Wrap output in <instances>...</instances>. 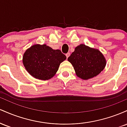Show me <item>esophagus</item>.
Returning <instances> with one entry per match:
<instances>
[{"label": "esophagus", "instance_id": "1", "mask_svg": "<svg viewBox=\"0 0 127 127\" xmlns=\"http://www.w3.org/2000/svg\"><path fill=\"white\" fill-rule=\"evenodd\" d=\"M65 56H66V57H67V59H68V57L70 56V53H67V54H65Z\"/></svg>", "mask_w": 127, "mask_h": 127}]
</instances>
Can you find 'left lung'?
<instances>
[{
	"label": "left lung",
	"instance_id": "left-lung-1",
	"mask_svg": "<svg viewBox=\"0 0 127 127\" xmlns=\"http://www.w3.org/2000/svg\"><path fill=\"white\" fill-rule=\"evenodd\" d=\"M67 60L73 66L76 75L85 80L98 75L106 65V60L98 49L84 44L76 47Z\"/></svg>",
	"mask_w": 127,
	"mask_h": 127
}]
</instances>
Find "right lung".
<instances>
[{
	"label": "right lung",
	"mask_w": 127,
	"mask_h": 127,
	"mask_svg": "<svg viewBox=\"0 0 127 127\" xmlns=\"http://www.w3.org/2000/svg\"><path fill=\"white\" fill-rule=\"evenodd\" d=\"M66 56L59 49L54 50L46 45H35L27 49L23 56L26 69L34 78L48 80L52 78Z\"/></svg>",
	"instance_id": "1"
}]
</instances>
